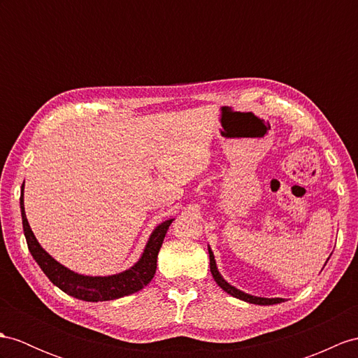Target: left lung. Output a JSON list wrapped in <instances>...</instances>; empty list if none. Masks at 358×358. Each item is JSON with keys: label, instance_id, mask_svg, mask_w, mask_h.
<instances>
[{"label": "left lung", "instance_id": "1", "mask_svg": "<svg viewBox=\"0 0 358 358\" xmlns=\"http://www.w3.org/2000/svg\"><path fill=\"white\" fill-rule=\"evenodd\" d=\"M208 252H209V268H211V273H213L214 281L219 284L226 293H229L231 296H234V298H237V299H241V301L249 302V303H257V305H273V303L284 302L282 298H258V296H252V294H248V293L241 292L238 289H235L234 285H231L228 281L223 280V276L220 275L219 268H217L213 250H211V248H209V246H208Z\"/></svg>", "mask_w": 358, "mask_h": 358}]
</instances>
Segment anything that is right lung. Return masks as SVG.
I'll list each match as a JSON object with an SVG mask.
<instances>
[{
	"mask_svg": "<svg viewBox=\"0 0 358 358\" xmlns=\"http://www.w3.org/2000/svg\"><path fill=\"white\" fill-rule=\"evenodd\" d=\"M20 205L24 235L25 240H27V246L34 261L39 264L42 272L48 276V280L56 287H59L60 290L69 296H73L76 299L86 302L113 301L144 289V287L153 280L159 249L162 246V241L165 238V234H167L169 226L173 222V219H170L156 226L149 241H147L141 258H139L132 267L124 270V272L109 276H85L78 275L73 272V270H69L65 266L57 263L48 252L42 249L30 228L27 217H25L22 194L20 199Z\"/></svg>",
	"mask_w": 358,
	"mask_h": 358,
	"instance_id": "add662e5",
	"label": "right lung"
}]
</instances>
